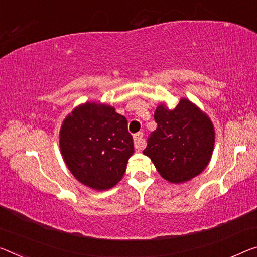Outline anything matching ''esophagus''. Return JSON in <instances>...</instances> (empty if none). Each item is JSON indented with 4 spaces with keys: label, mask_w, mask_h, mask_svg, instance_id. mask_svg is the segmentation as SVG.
I'll use <instances>...</instances> for the list:
<instances>
[{
    "label": "esophagus",
    "mask_w": 257,
    "mask_h": 257,
    "mask_svg": "<svg viewBox=\"0 0 257 257\" xmlns=\"http://www.w3.org/2000/svg\"><path fill=\"white\" fill-rule=\"evenodd\" d=\"M146 142L144 139V133L142 132H138L134 134V148L137 151H142L145 148Z\"/></svg>",
    "instance_id": "34e87169"
}]
</instances>
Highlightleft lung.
Masks as SVG:
<instances>
[{
	"label": "left lung",
	"mask_w": 257,
	"mask_h": 257,
	"mask_svg": "<svg viewBox=\"0 0 257 257\" xmlns=\"http://www.w3.org/2000/svg\"><path fill=\"white\" fill-rule=\"evenodd\" d=\"M157 127L149 134L144 154L171 183L191 180L203 171L214 151L215 131L207 115L186 98L173 110L157 106Z\"/></svg>",
	"instance_id": "1"
}]
</instances>
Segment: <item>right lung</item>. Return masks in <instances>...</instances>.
<instances>
[{"label":"right lung","instance_id":"add662e5","mask_svg":"<svg viewBox=\"0 0 257 257\" xmlns=\"http://www.w3.org/2000/svg\"><path fill=\"white\" fill-rule=\"evenodd\" d=\"M60 147L72 175L97 191L115 186L134 152L126 118L112 106L96 103L82 104L68 116Z\"/></svg>","mask_w":257,"mask_h":257}]
</instances>
